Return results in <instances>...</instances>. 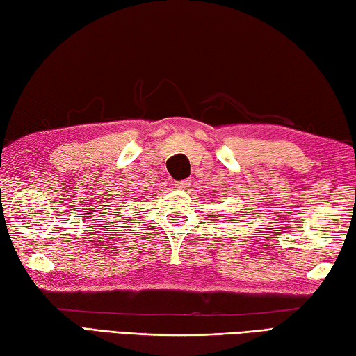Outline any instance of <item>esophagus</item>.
I'll use <instances>...</instances> for the list:
<instances>
[{
  "mask_svg": "<svg viewBox=\"0 0 356 356\" xmlns=\"http://www.w3.org/2000/svg\"><path fill=\"white\" fill-rule=\"evenodd\" d=\"M191 186V179H183V181H177L175 187L177 189H187Z\"/></svg>",
  "mask_w": 356,
  "mask_h": 356,
  "instance_id": "esophagus-1",
  "label": "esophagus"
}]
</instances>
